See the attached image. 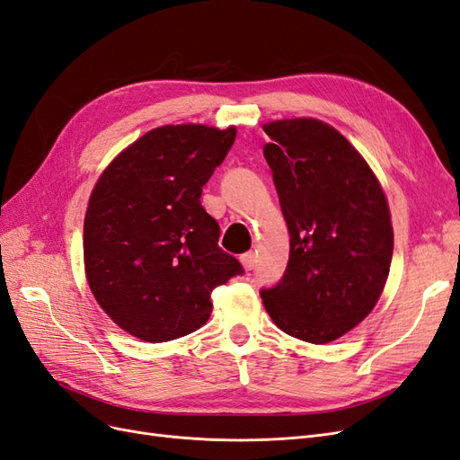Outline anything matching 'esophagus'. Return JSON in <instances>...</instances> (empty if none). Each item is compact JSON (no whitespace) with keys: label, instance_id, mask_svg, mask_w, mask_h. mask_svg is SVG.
Listing matches in <instances>:
<instances>
[{"label":"esophagus","instance_id":"1","mask_svg":"<svg viewBox=\"0 0 460 460\" xmlns=\"http://www.w3.org/2000/svg\"><path fill=\"white\" fill-rule=\"evenodd\" d=\"M241 263H243V268H244L246 271L254 270V265H256L254 252H246V254H243V256H241Z\"/></svg>","mask_w":460,"mask_h":460}]
</instances>
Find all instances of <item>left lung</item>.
<instances>
[{"label": "left lung", "instance_id": "left-lung-1", "mask_svg": "<svg viewBox=\"0 0 460 460\" xmlns=\"http://www.w3.org/2000/svg\"><path fill=\"white\" fill-rule=\"evenodd\" d=\"M263 156L290 233L283 279L260 296L273 323L311 344L359 324L386 285L394 229L384 190L363 156L329 124H265Z\"/></svg>", "mask_w": 460, "mask_h": 460}]
</instances>
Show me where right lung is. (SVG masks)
<instances>
[{
	"instance_id": "obj_1",
	"label": "right lung",
	"mask_w": 460,
	"mask_h": 460,
	"mask_svg": "<svg viewBox=\"0 0 460 460\" xmlns=\"http://www.w3.org/2000/svg\"><path fill=\"white\" fill-rule=\"evenodd\" d=\"M234 136V128L200 124L156 128L118 155L92 192L87 283L118 327L145 342L200 329L212 290L244 273L217 246V221L200 204Z\"/></svg>"
}]
</instances>
